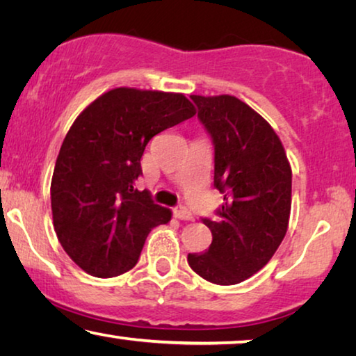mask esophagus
I'll list each match as a JSON object with an SVG mask.
<instances>
[{
	"label": "esophagus",
	"instance_id": "esophagus-1",
	"mask_svg": "<svg viewBox=\"0 0 356 356\" xmlns=\"http://www.w3.org/2000/svg\"><path fill=\"white\" fill-rule=\"evenodd\" d=\"M174 217L180 220H192V212L185 208V206H177V208L174 209Z\"/></svg>",
	"mask_w": 356,
	"mask_h": 356
}]
</instances>
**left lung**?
Listing matches in <instances>:
<instances>
[{
  "instance_id": "8db88e82",
  "label": "left lung",
  "mask_w": 356,
  "mask_h": 356,
  "mask_svg": "<svg viewBox=\"0 0 356 356\" xmlns=\"http://www.w3.org/2000/svg\"><path fill=\"white\" fill-rule=\"evenodd\" d=\"M214 145V187L224 195L203 254H188L193 272L214 284L252 277L277 252L288 230L293 172L283 144L257 111L233 95H190Z\"/></svg>"
}]
</instances>
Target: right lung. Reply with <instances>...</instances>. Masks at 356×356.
Wrapping results in <instances>:
<instances>
[{"mask_svg":"<svg viewBox=\"0 0 356 356\" xmlns=\"http://www.w3.org/2000/svg\"><path fill=\"white\" fill-rule=\"evenodd\" d=\"M195 113L184 94L116 88L75 120L52 174L51 208L56 235L79 268L118 277L139 261L153 227L171 220L134 185L148 140Z\"/></svg>","mask_w":356,"mask_h":356,"instance_id":"obj_1","label":"right lung"}]
</instances>
